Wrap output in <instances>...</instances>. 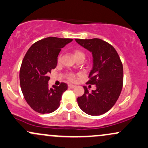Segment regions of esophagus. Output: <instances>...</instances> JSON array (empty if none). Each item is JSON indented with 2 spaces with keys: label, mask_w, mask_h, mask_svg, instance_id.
<instances>
[{
  "label": "esophagus",
  "mask_w": 148,
  "mask_h": 148,
  "mask_svg": "<svg viewBox=\"0 0 148 148\" xmlns=\"http://www.w3.org/2000/svg\"><path fill=\"white\" fill-rule=\"evenodd\" d=\"M76 86H74V85H71V84H69L68 85V88H70V89H72V88H74Z\"/></svg>",
  "instance_id": "esophagus-1"
}]
</instances>
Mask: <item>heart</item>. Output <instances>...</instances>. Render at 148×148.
I'll return each mask as SVG.
<instances>
[{"label":"heart","mask_w":148,"mask_h":148,"mask_svg":"<svg viewBox=\"0 0 148 148\" xmlns=\"http://www.w3.org/2000/svg\"><path fill=\"white\" fill-rule=\"evenodd\" d=\"M74 57L76 58H78V57H83L84 58V53H83L82 51H81V50H78V49H76V50H75L74 51ZM61 58H62V56L60 55L58 56V62H60V61L61 60ZM67 79H68V80L69 81H75L76 79V74H73V73H71V74H69L68 76H67Z\"/></svg>","instance_id":"heart-1"}]
</instances>
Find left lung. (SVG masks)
I'll return each mask as SVG.
<instances>
[{"mask_svg": "<svg viewBox=\"0 0 148 148\" xmlns=\"http://www.w3.org/2000/svg\"><path fill=\"white\" fill-rule=\"evenodd\" d=\"M76 42L92 54L93 67L87 84L95 85L96 90L89 92L84 86V94L77 98L83 111L90 115L106 113L115 105L123 86V67L113 46L101 39H76Z\"/></svg>", "mask_w": 148, "mask_h": 148, "instance_id": "8db88e82", "label": "left lung"}]
</instances>
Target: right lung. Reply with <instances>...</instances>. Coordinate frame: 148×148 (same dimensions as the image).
<instances>
[{
	"mask_svg": "<svg viewBox=\"0 0 148 148\" xmlns=\"http://www.w3.org/2000/svg\"><path fill=\"white\" fill-rule=\"evenodd\" d=\"M72 39L49 37L34 43L30 47L20 68L21 91L28 104L42 114L55 111L60 106L62 95L67 85L49 88V74L56 67L58 56Z\"/></svg>",
	"mask_w": 148,
	"mask_h": 148,
	"instance_id": "add662e5",
	"label": "right lung"
}]
</instances>
